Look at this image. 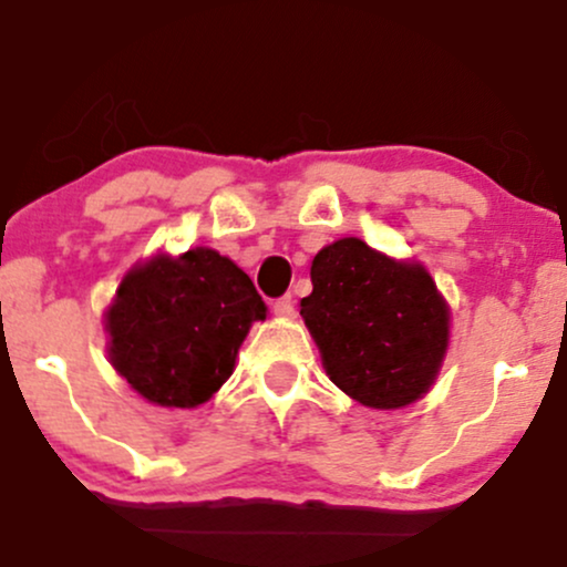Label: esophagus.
Masks as SVG:
<instances>
[{"mask_svg": "<svg viewBox=\"0 0 567 567\" xmlns=\"http://www.w3.org/2000/svg\"><path fill=\"white\" fill-rule=\"evenodd\" d=\"M275 315L279 317H292L296 315V309H292V296H282L275 301Z\"/></svg>", "mask_w": 567, "mask_h": 567, "instance_id": "esophagus-1", "label": "esophagus"}]
</instances>
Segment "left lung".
I'll list each match as a JSON object with an SVG mask.
<instances>
[{
	"label": "left lung",
	"mask_w": 567,
	"mask_h": 567,
	"mask_svg": "<svg viewBox=\"0 0 567 567\" xmlns=\"http://www.w3.org/2000/svg\"><path fill=\"white\" fill-rule=\"evenodd\" d=\"M311 285L301 317L341 392L379 410L429 392L445 360L451 311L424 266L343 237L317 252Z\"/></svg>",
	"instance_id": "left-lung-1"
}]
</instances>
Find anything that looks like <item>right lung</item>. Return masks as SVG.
Returning <instances> with one entry per match:
<instances>
[{
	"instance_id": "add662e5",
	"label": "right lung",
	"mask_w": 567,
	"mask_h": 567,
	"mask_svg": "<svg viewBox=\"0 0 567 567\" xmlns=\"http://www.w3.org/2000/svg\"><path fill=\"white\" fill-rule=\"evenodd\" d=\"M256 320L266 303L226 256H154L127 271L109 306V360L154 405L197 408L229 379Z\"/></svg>"
}]
</instances>
